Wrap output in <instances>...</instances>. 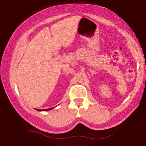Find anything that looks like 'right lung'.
Segmentation results:
<instances>
[{
	"instance_id": "obj_1",
	"label": "right lung",
	"mask_w": 146,
	"mask_h": 146,
	"mask_svg": "<svg viewBox=\"0 0 146 146\" xmlns=\"http://www.w3.org/2000/svg\"><path fill=\"white\" fill-rule=\"evenodd\" d=\"M53 108H47V109H37V108H36V110H38V111H47V110H50L51 109H53Z\"/></svg>"
}]
</instances>
